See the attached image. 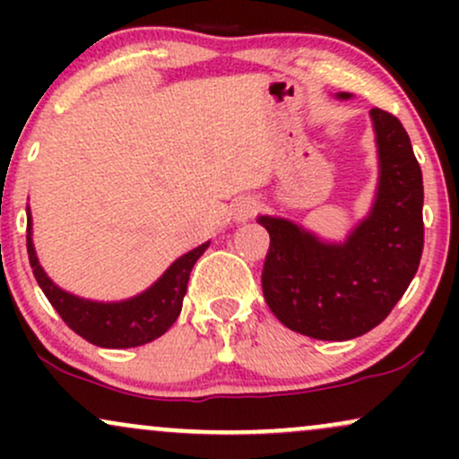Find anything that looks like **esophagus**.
Wrapping results in <instances>:
<instances>
[{
  "label": "esophagus",
  "instance_id": "1",
  "mask_svg": "<svg viewBox=\"0 0 459 459\" xmlns=\"http://www.w3.org/2000/svg\"><path fill=\"white\" fill-rule=\"evenodd\" d=\"M261 203L252 196H241L239 200H235L233 204V220L235 222H246V220L255 218L259 213Z\"/></svg>",
  "mask_w": 459,
  "mask_h": 459
}]
</instances>
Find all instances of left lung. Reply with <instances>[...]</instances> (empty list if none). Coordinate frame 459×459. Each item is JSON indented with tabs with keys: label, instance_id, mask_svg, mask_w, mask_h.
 <instances>
[{
	"label": "left lung",
	"instance_id": "8db88e82",
	"mask_svg": "<svg viewBox=\"0 0 459 459\" xmlns=\"http://www.w3.org/2000/svg\"><path fill=\"white\" fill-rule=\"evenodd\" d=\"M339 101L350 92H336ZM376 134L377 186L367 215L343 241L307 226L259 215L270 233L263 296L289 330L319 341H350L388 317L412 282L423 252V175L408 134L393 114L368 112Z\"/></svg>",
	"mask_w": 459,
	"mask_h": 459
}]
</instances>
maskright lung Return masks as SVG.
<instances>
[{
	"label": "right lung",
	"mask_w": 459,
	"mask_h": 459,
	"mask_svg": "<svg viewBox=\"0 0 459 459\" xmlns=\"http://www.w3.org/2000/svg\"><path fill=\"white\" fill-rule=\"evenodd\" d=\"M212 241H204L194 250L178 256L166 272L138 296L118 299V302H99V299L79 298L47 276L36 255L31 239V213L28 204V256L34 270L36 282L40 284L51 307L57 310L65 324L88 343L108 347V350H127L146 345L166 334L183 308L189 273Z\"/></svg>",
	"instance_id": "1"
}]
</instances>
